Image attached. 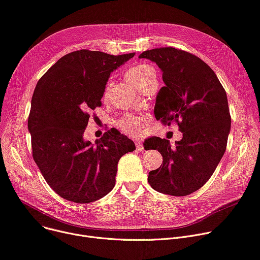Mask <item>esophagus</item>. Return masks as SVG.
<instances>
[{
	"label": "esophagus",
	"instance_id": "esophagus-1",
	"mask_svg": "<svg viewBox=\"0 0 260 260\" xmlns=\"http://www.w3.org/2000/svg\"><path fill=\"white\" fill-rule=\"evenodd\" d=\"M136 148H137V150H139V151H142L144 148H143V144H142V142H140V141H137L136 142Z\"/></svg>",
	"mask_w": 260,
	"mask_h": 260
}]
</instances>
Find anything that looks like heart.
Segmentation results:
<instances>
[{
	"label": "heart",
	"instance_id": "heart-1",
	"mask_svg": "<svg viewBox=\"0 0 260 260\" xmlns=\"http://www.w3.org/2000/svg\"><path fill=\"white\" fill-rule=\"evenodd\" d=\"M125 77L132 84L137 86L143 85L151 79L157 80V72L150 64H139L134 68H131L126 71ZM109 86H107V93L109 91ZM150 121V116L148 114H140V115H127L120 119L116 123L117 127L128 136H138L140 135L144 128L147 126Z\"/></svg>",
	"mask_w": 260,
	"mask_h": 260
}]
</instances>
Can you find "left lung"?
I'll use <instances>...</instances> for the list:
<instances>
[{
	"mask_svg": "<svg viewBox=\"0 0 260 260\" xmlns=\"http://www.w3.org/2000/svg\"><path fill=\"white\" fill-rule=\"evenodd\" d=\"M139 58L162 71L165 86L155 97L154 117L168 125L176 121L183 133L175 147L159 137L147 140L146 150L158 149L163 157L161 166L149 171L148 183L161 193L188 196L210 179L226 150L231 129L226 91L208 64L183 50L152 49Z\"/></svg>",
	"mask_w": 260,
	"mask_h": 260,
	"instance_id": "left-lung-1",
	"label": "left lung"
}]
</instances>
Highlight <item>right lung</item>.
I'll list each match as a JSON object with an SVG mask.
<instances>
[{
	"mask_svg": "<svg viewBox=\"0 0 260 260\" xmlns=\"http://www.w3.org/2000/svg\"><path fill=\"white\" fill-rule=\"evenodd\" d=\"M134 55L74 51L36 86L28 118L32 155L46 182L64 200L88 204L107 196L115 186L120 158L136 149L114 128L94 144L83 137L90 111L101 107L111 73Z\"/></svg>",
	"mask_w": 260,
	"mask_h": 260,
	"instance_id": "obj_1",
	"label": "right lung"
}]
</instances>
